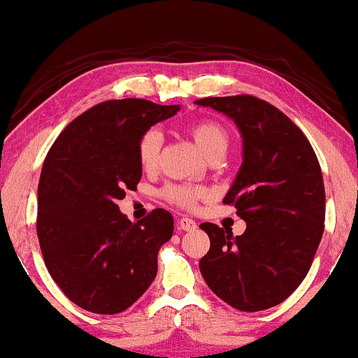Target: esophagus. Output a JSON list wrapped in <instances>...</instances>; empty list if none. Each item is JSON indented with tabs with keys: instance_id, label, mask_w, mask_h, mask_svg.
Listing matches in <instances>:
<instances>
[{
	"instance_id": "34e87169",
	"label": "esophagus",
	"mask_w": 358,
	"mask_h": 358,
	"mask_svg": "<svg viewBox=\"0 0 358 358\" xmlns=\"http://www.w3.org/2000/svg\"><path fill=\"white\" fill-rule=\"evenodd\" d=\"M176 227H178V230H183V231H192V230H195V228H196V223L193 222L192 218L183 217V218H180L178 222H176Z\"/></svg>"
}]
</instances>
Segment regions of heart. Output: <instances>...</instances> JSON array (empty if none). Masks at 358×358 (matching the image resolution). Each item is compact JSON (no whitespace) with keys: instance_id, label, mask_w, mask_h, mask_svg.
<instances>
[{"instance_id":"heart-1","label":"heart","mask_w":358,"mask_h":358,"mask_svg":"<svg viewBox=\"0 0 358 358\" xmlns=\"http://www.w3.org/2000/svg\"><path fill=\"white\" fill-rule=\"evenodd\" d=\"M190 133L198 145V148L203 152L206 157L215 152H225L228 146V133L220 123L213 122V120H203L192 124ZM163 145V135L158 128H150L143 135L140 136L136 146L138 162L145 170H153L157 166L158 158H160V150ZM165 195L168 200L173 203L185 206V208H192L196 205L200 198L206 195L203 188L192 187V185H178V187H168Z\"/></svg>"}]
</instances>
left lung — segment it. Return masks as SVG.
<instances>
[{
	"mask_svg": "<svg viewBox=\"0 0 358 358\" xmlns=\"http://www.w3.org/2000/svg\"><path fill=\"white\" fill-rule=\"evenodd\" d=\"M198 106L223 113L242 135L243 162L223 203H234L243 235L201 223L210 236L200 260L206 285L243 312L282 303L307 277L324 234L325 188L317 155L300 128L250 94L213 96Z\"/></svg>",
	"mask_w": 358,
	"mask_h": 358,
	"instance_id": "left-lung-1",
	"label": "left lung"
}]
</instances>
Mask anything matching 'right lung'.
Listing matches in <instances>:
<instances>
[{
	"label": "right lung",
	"mask_w": 358,
	"mask_h": 358,
	"mask_svg": "<svg viewBox=\"0 0 358 358\" xmlns=\"http://www.w3.org/2000/svg\"><path fill=\"white\" fill-rule=\"evenodd\" d=\"M178 110L138 98L100 103L73 120L46 155L38 240L51 278L88 312H123L157 277L158 250L173 235V217L157 208L131 223L116 203L141 178L140 136Z\"/></svg>",
	"instance_id": "obj_1"
}]
</instances>
